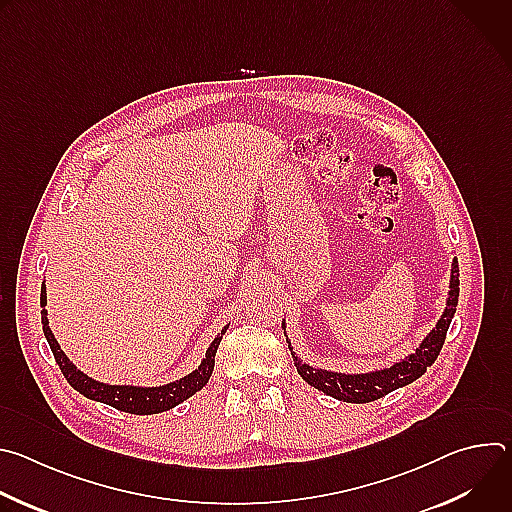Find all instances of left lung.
Instances as JSON below:
<instances>
[{"label": "left lung", "instance_id": "obj_1", "mask_svg": "<svg viewBox=\"0 0 512 512\" xmlns=\"http://www.w3.org/2000/svg\"><path fill=\"white\" fill-rule=\"evenodd\" d=\"M458 296H460V267H458V261L454 259L448 308H446L444 316L440 318V322H437V326L421 342V346L413 354H409L405 360L393 364L391 369L375 371L369 375H340V373H330V371H322V369H312L306 362H302L294 352H291L296 367H298V373L306 383H310L318 391H322L334 399H340V401L369 403V401L381 399V397L389 395L391 391L405 387V385L413 383L415 379H419L435 362L437 354H440V350L446 342L450 322L456 314ZM287 346H289V350H294L289 342H287Z\"/></svg>", "mask_w": 512, "mask_h": 512}]
</instances>
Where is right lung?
Wrapping results in <instances>:
<instances>
[{"label": "right lung", "mask_w": 512, "mask_h": 512, "mask_svg": "<svg viewBox=\"0 0 512 512\" xmlns=\"http://www.w3.org/2000/svg\"><path fill=\"white\" fill-rule=\"evenodd\" d=\"M40 306L42 308L46 306V285H42V291H40ZM42 324H44V336L50 344V350L58 362L64 379L70 383L72 389H77L81 395H85L93 401H101L119 411L135 413V415H152V413L168 411V409L176 407L178 403L186 401L188 397H192L196 391H200L212 375L216 348H218V344H221L223 334L227 332V328H225L212 340L202 364L188 377H184L176 383H170V385H162V387H127V385H105V383L93 381L87 375H83L81 371H77L75 364L66 358V354L60 350L54 334L50 332L48 320H46V310L42 312Z\"/></svg>", "instance_id": "add662e5"}]
</instances>
